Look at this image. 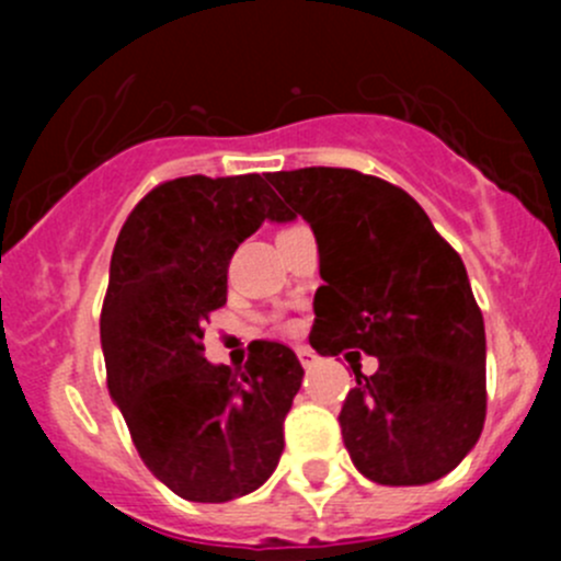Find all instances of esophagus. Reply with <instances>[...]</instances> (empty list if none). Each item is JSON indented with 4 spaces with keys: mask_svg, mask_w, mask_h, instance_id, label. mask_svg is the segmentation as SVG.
<instances>
[{
    "mask_svg": "<svg viewBox=\"0 0 561 561\" xmlns=\"http://www.w3.org/2000/svg\"><path fill=\"white\" fill-rule=\"evenodd\" d=\"M296 353H298V360H301V364L307 366V369L312 364H317V353H314L312 347H304V344H301V347H296Z\"/></svg>",
    "mask_w": 561,
    "mask_h": 561,
    "instance_id": "esophagus-1",
    "label": "esophagus"
}]
</instances>
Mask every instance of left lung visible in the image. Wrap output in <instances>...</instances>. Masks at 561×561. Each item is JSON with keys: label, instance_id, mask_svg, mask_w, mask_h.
Returning <instances> with one entry per match:
<instances>
[{"label": "left lung", "instance_id": "left-lung-1", "mask_svg": "<svg viewBox=\"0 0 561 561\" xmlns=\"http://www.w3.org/2000/svg\"><path fill=\"white\" fill-rule=\"evenodd\" d=\"M287 219L314 230L312 347L380 360L339 412L344 448L380 485L439 480L485 421V328L461 257L399 186L350 168L271 173Z\"/></svg>", "mask_w": 561, "mask_h": 561}]
</instances>
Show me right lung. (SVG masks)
Segmentation results:
<instances>
[{
    "label": "right lung",
    "mask_w": 561,
    "mask_h": 561,
    "mask_svg": "<svg viewBox=\"0 0 561 561\" xmlns=\"http://www.w3.org/2000/svg\"><path fill=\"white\" fill-rule=\"evenodd\" d=\"M287 208L263 175H184L124 222L100 314L107 390L146 467L190 502H230L271 478L304 380L296 353L254 342L244 369L208 364L203 325L228 301V265Z\"/></svg>",
    "instance_id": "obj_1"
}]
</instances>
